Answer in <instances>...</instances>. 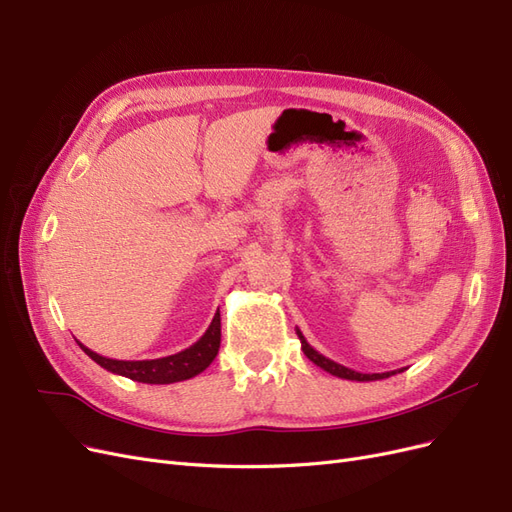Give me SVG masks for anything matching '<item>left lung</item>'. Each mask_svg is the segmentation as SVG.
<instances>
[{
    "label": "left lung",
    "mask_w": 512,
    "mask_h": 512,
    "mask_svg": "<svg viewBox=\"0 0 512 512\" xmlns=\"http://www.w3.org/2000/svg\"><path fill=\"white\" fill-rule=\"evenodd\" d=\"M297 335L301 339V350L305 352V356L312 363H316L320 369L329 371L331 376H337V378H344V380H356V382H371V380H384V378H391L395 374H401L404 369H395V371H384V374H361V371H354V369H348L344 365H339L331 359H327V356H322L318 350H314L312 346L307 344V339L303 337V333L297 329Z\"/></svg>",
    "instance_id": "obj_1"
}]
</instances>
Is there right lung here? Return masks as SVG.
I'll use <instances>...</instances> for the list:
<instances>
[{"label": "right lung", "mask_w": 512, "mask_h": 512, "mask_svg": "<svg viewBox=\"0 0 512 512\" xmlns=\"http://www.w3.org/2000/svg\"><path fill=\"white\" fill-rule=\"evenodd\" d=\"M220 314H215L209 329L205 335L198 339L196 344L185 348L177 354L162 356V359H151V361H117V359H106V356L89 350L87 346H81V350L89 356L91 361H96L106 371H113L117 376H126L136 382L145 384H173L181 380H190L198 376L200 371H205L220 350Z\"/></svg>", "instance_id": "1"}]
</instances>
